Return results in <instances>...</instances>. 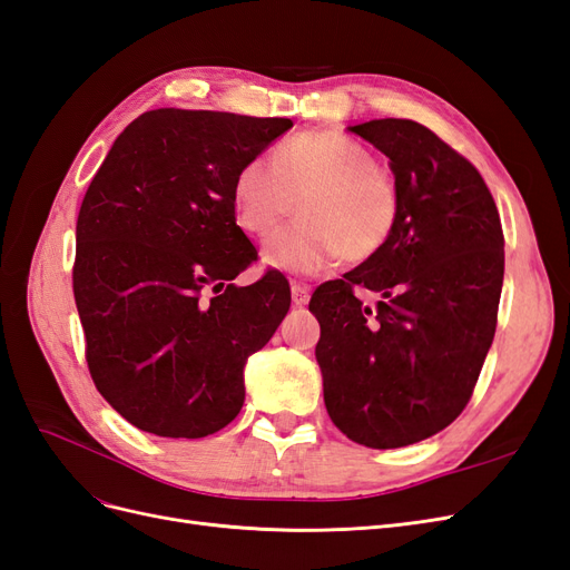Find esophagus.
<instances>
[{
    "instance_id": "obj_1",
    "label": "esophagus",
    "mask_w": 570,
    "mask_h": 570,
    "mask_svg": "<svg viewBox=\"0 0 570 570\" xmlns=\"http://www.w3.org/2000/svg\"><path fill=\"white\" fill-rule=\"evenodd\" d=\"M308 289L304 287V285H299V283H292V302H295L297 306H304V304H308Z\"/></svg>"
}]
</instances>
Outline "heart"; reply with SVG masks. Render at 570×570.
<instances>
[{"label":"heart","instance_id":"b5f03b06","mask_svg":"<svg viewBox=\"0 0 570 570\" xmlns=\"http://www.w3.org/2000/svg\"><path fill=\"white\" fill-rule=\"evenodd\" d=\"M299 200V218L275 230L264 247L266 264L316 275L340 258L368 262L381 254L402 214L400 187L375 154L337 130H304L254 157L233 180L235 220L264 237Z\"/></svg>","mask_w":570,"mask_h":570}]
</instances>
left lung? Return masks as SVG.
<instances>
[{"instance_id": "8db88e82", "label": "left lung", "mask_w": 570, "mask_h": 570, "mask_svg": "<svg viewBox=\"0 0 570 570\" xmlns=\"http://www.w3.org/2000/svg\"><path fill=\"white\" fill-rule=\"evenodd\" d=\"M390 159L402 214L387 247L316 287V361L331 421L371 450L450 425L469 404L497 331L504 233L478 168L409 118L352 126ZM356 288L377 291L375 307Z\"/></svg>"}]
</instances>
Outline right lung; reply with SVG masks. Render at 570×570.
I'll list each match as a JSON object with an SVG mask.
<instances>
[{"instance_id":"obj_1","label":"right lung","mask_w":570,"mask_h":570,"mask_svg":"<svg viewBox=\"0 0 570 570\" xmlns=\"http://www.w3.org/2000/svg\"><path fill=\"white\" fill-rule=\"evenodd\" d=\"M289 118L154 109L116 137L80 204L73 295L99 394L135 428L197 440L245 402V364L278 331V271L237 287L256 247L233 180Z\"/></svg>"}]
</instances>
